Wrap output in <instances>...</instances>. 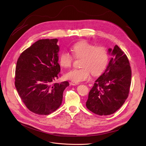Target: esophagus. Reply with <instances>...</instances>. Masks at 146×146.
Segmentation results:
<instances>
[{
  "instance_id": "obj_1",
  "label": "esophagus",
  "mask_w": 146,
  "mask_h": 146,
  "mask_svg": "<svg viewBox=\"0 0 146 146\" xmlns=\"http://www.w3.org/2000/svg\"><path fill=\"white\" fill-rule=\"evenodd\" d=\"M70 84L72 85V86H76V85L78 84V83H77V82H73V81H70Z\"/></svg>"
}]
</instances>
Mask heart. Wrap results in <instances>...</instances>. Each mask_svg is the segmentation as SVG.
Instances as JSON below:
<instances>
[{
  "mask_svg": "<svg viewBox=\"0 0 146 146\" xmlns=\"http://www.w3.org/2000/svg\"><path fill=\"white\" fill-rule=\"evenodd\" d=\"M72 51L76 58H82L81 68L72 69L65 74V78L73 82L78 83L88 80L91 73L93 76H99L108 65L109 54L104 47H96L87 41L82 40L72 46ZM73 61V57L69 52L63 51L60 54L59 63L62 68H70Z\"/></svg>",
  "mask_w": 146,
  "mask_h": 146,
  "instance_id": "1",
  "label": "heart"
}]
</instances>
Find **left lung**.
Returning a JSON list of instances; mask_svg holds the SVG:
<instances>
[{
	"mask_svg": "<svg viewBox=\"0 0 146 146\" xmlns=\"http://www.w3.org/2000/svg\"><path fill=\"white\" fill-rule=\"evenodd\" d=\"M109 65L89 92L86 106L94 113L108 115L115 113L127 99L132 72L127 56L118 46L109 49Z\"/></svg>",
	"mask_w": 146,
	"mask_h": 146,
	"instance_id": "8db88e82",
	"label": "left lung"
}]
</instances>
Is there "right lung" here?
Masks as SVG:
<instances>
[{
    "mask_svg": "<svg viewBox=\"0 0 146 146\" xmlns=\"http://www.w3.org/2000/svg\"><path fill=\"white\" fill-rule=\"evenodd\" d=\"M57 38L41 39L24 51L15 68V86L26 107L48 115L61 105L68 81L54 82L59 76Z\"/></svg>",
    "mask_w": 146,
    "mask_h": 146,
    "instance_id": "obj_1",
    "label": "right lung"
}]
</instances>
